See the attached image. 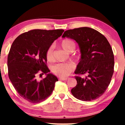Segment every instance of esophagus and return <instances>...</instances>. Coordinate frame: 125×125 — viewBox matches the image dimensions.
Here are the masks:
<instances>
[{
    "label": "esophagus",
    "mask_w": 125,
    "mask_h": 125,
    "mask_svg": "<svg viewBox=\"0 0 125 125\" xmlns=\"http://www.w3.org/2000/svg\"><path fill=\"white\" fill-rule=\"evenodd\" d=\"M60 80H62V81H66V80L68 79V77H60Z\"/></svg>",
    "instance_id": "obj_1"
}]
</instances>
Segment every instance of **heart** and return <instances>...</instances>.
Instances as JSON below:
<instances>
[{
    "instance_id": "b5f03b06",
    "label": "heart",
    "mask_w": 125,
    "mask_h": 125,
    "mask_svg": "<svg viewBox=\"0 0 125 125\" xmlns=\"http://www.w3.org/2000/svg\"><path fill=\"white\" fill-rule=\"evenodd\" d=\"M61 45L64 51L71 52L74 50L76 44L73 41L70 39H64L61 43ZM53 46H51L46 52V58L48 61H51L53 59ZM74 65L73 63H57L51 67V71L55 75L59 77H66L74 70Z\"/></svg>"
}]
</instances>
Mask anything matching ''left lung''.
<instances>
[{"mask_svg":"<svg viewBox=\"0 0 125 125\" xmlns=\"http://www.w3.org/2000/svg\"><path fill=\"white\" fill-rule=\"evenodd\" d=\"M63 38L74 39L81 49V58L75 76L77 84L71 93L76 98L91 101L104 94L114 72V55L107 39L98 31L87 27L67 30Z\"/></svg>","mask_w":125,"mask_h":125,"instance_id":"left-lung-1","label":"left lung"}]
</instances>
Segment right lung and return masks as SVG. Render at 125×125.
Segmentation results:
<instances>
[{"label":"right lung","mask_w":125,"mask_h":125,"mask_svg":"<svg viewBox=\"0 0 125 125\" xmlns=\"http://www.w3.org/2000/svg\"><path fill=\"white\" fill-rule=\"evenodd\" d=\"M64 30L34 29L23 33L14 41L8 56V75L19 95L33 104L46 99L52 93L56 76L49 73L46 52ZM46 74L40 81L38 75Z\"/></svg>","instance_id":"right-lung-1"}]
</instances>
